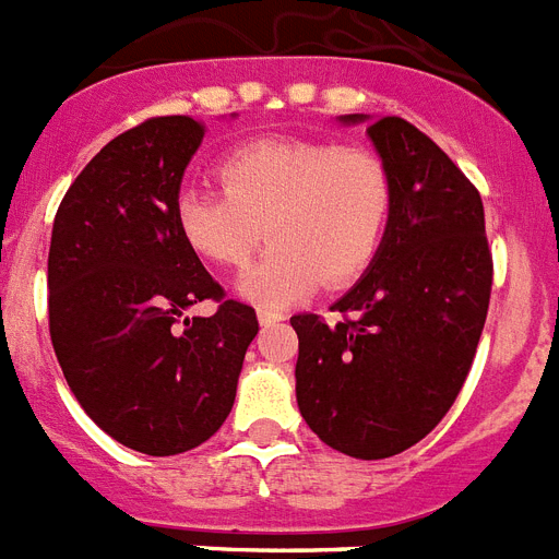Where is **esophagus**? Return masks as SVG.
Returning <instances> with one entry per match:
<instances>
[{
    "instance_id": "esophagus-1",
    "label": "esophagus",
    "mask_w": 559,
    "mask_h": 559,
    "mask_svg": "<svg viewBox=\"0 0 559 559\" xmlns=\"http://www.w3.org/2000/svg\"><path fill=\"white\" fill-rule=\"evenodd\" d=\"M258 321H261V326H272V324H278V321H284V316L275 310H261L258 312Z\"/></svg>"
}]
</instances>
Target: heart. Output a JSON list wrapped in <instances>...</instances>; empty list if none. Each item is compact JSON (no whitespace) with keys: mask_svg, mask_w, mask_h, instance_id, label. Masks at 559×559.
<instances>
[{"mask_svg":"<svg viewBox=\"0 0 559 559\" xmlns=\"http://www.w3.org/2000/svg\"><path fill=\"white\" fill-rule=\"evenodd\" d=\"M224 192L183 189L175 226L194 255L240 270L270 235L240 295L278 310L326 287H347L379 255L393 217V175L373 148L333 140L258 138L217 160Z\"/></svg>","mask_w":559,"mask_h":559,"instance_id":"obj_1","label":"heart"}]
</instances>
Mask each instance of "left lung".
Wrapping results in <instances>:
<instances>
[{"label":"left lung","instance_id":"obj_1","mask_svg":"<svg viewBox=\"0 0 559 559\" xmlns=\"http://www.w3.org/2000/svg\"><path fill=\"white\" fill-rule=\"evenodd\" d=\"M361 120L350 115L344 122ZM393 175L379 255L342 319L293 316L295 396L312 433L356 460H388L437 428L474 365L493 284L476 186L402 117L367 129Z\"/></svg>","mask_w":559,"mask_h":559}]
</instances>
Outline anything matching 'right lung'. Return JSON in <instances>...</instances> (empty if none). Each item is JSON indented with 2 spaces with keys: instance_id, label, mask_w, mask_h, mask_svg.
<instances>
[{
  "instance_id": "1",
  "label": "right lung",
  "mask_w": 559,
  "mask_h": 559,
  "mask_svg": "<svg viewBox=\"0 0 559 559\" xmlns=\"http://www.w3.org/2000/svg\"><path fill=\"white\" fill-rule=\"evenodd\" d=\"M206 126L148 117L94 154L53 217L48 326L76 402L148 456L206 442L235 405L255 310L224 298L175 226V198ZM215 300L203 320L192 302Z\"/></svg>"
}]
</instances>
